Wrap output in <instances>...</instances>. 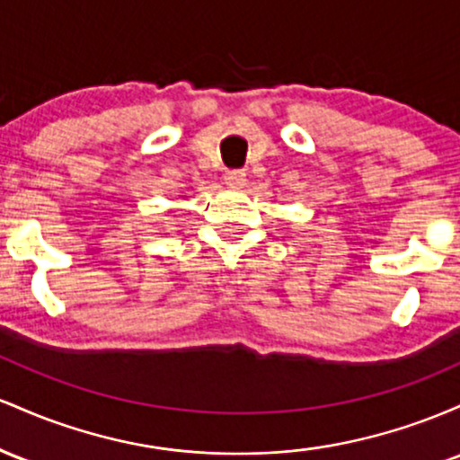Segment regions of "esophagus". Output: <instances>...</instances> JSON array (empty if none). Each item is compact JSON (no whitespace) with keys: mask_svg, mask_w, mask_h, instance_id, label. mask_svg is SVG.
Segmentation results:
<instances>
[{"mask_svg":"<svg viewBox=\"0 0 460 460\" xmlns=\"http://www.w3.org/2000/svg\"><path fill=\"white\" fill-rule=\"evenodd\" d=\"M226 187L230 189H243L245 187V173L239 172V169H232V172L224 173Z\"/></svg>","mask_w":460,"mask_h":460,"instance_id":"1","label":"esophagus"}]
</instances>
